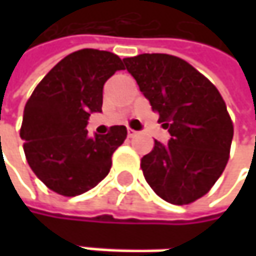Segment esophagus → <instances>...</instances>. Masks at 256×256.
I'll return each instance as SVG.
<instances>
[{"mask_svg": "<svg viewBox=\"0 0 256 256\" xmlns=\"http://www.w3.org/2000/svg\"><path fill=\"white\" fill-rule=\"evenodd\" d=\"M134 134H136V130H133V128H128V138H133Z\"/></svg>", "mask_w": 256, "mask_h": 256, "instance_id": "esophagus-1", "label": "esophagus"}]
</instances>
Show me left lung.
I'll use <instances>...</instances> for the list:
<instances>
[{
	"label": "left lung",
	"instance_id": "left-lung-1",
	"mask_svg": "<svg viewBox=\"0 0 256 256\" xmlns=\"http://www.w3.org/2000/svg\"><path fill=\"white\" fill-rule=\"evenodd\" d=\"M170 140L142 157L148 185L172 204L209 192L230 158L232 122L218 88L184 59L144 53L123 59Z\"/></svg>",
	"mask_w": 256,
	"mask_h": 256
}]
</instances>
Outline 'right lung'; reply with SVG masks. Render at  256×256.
<instances>
[{"instance_id":"obj_1","label":"right lung","mask_w":256,"mask_h":256,"mask_svg":"<svg viewBox=\"0 0 256 256\" xmlns=\"http://www.w3.org/2000/svg\"><path fill=\"white\" fill-rule=\"evenodd\" d=\"M122 59L104 50L82 48L68 54L42 78L24 111L20 138L28 164L52 191L80 196L110 174L114 151L124 142V126L87 136L92 112L102 111L104 84Z\"/></svg>"}]
</instances>
